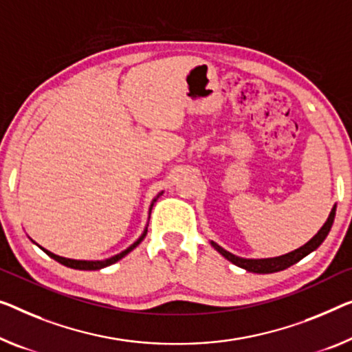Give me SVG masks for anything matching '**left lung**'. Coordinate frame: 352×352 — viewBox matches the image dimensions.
I'll return each instance as SVG.
<instances>
[{
    "mask_svg": "<svg viewBox=\"0 0 352 352\" xmlns=\"http://www.w3.org/2000/svg\"><path fill=\"white\" fill-rule=\"evenodd\" d=\"M335 212H337V206H333L332 210H330L327 221L322 224V228L318 230V234H314V237H311L305 245H302L300 248L291 251V253L283 254V256H276V258H264V259H246V258H240V256H235L232 253H229L228 250H224L223 246H219L218 243H214L213 240H210V245L213 246L214 250L218 251L219 254L224 256L228 261L232 262L237 267H242L246 272H253V274H274V272H280L285 270L287 267H291L298 262L300 259L305 258L307 254H310L311 251H314L321 245L324 240L332 229L333 219H335Z\"/></svg>",
    "mask_w": 352,
    "mask_h": 352,
    "instance_id": "1",
    "label": "left lung"
}]
</instances>
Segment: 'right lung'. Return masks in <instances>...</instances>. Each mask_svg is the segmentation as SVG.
<instances>
[{"label": "right lung", "instance_id": "right-lung-1", "mask_svg": "<svg viewBox=\"0 0 352 352\" xmlns=\"http://www.w3.org/2000/svg\"><path fill=\"white\" fill-rule=\"evenodd\" d=\"M164 192V191H161V192H158L156 194V197L153 199V201H151V204H150V208H148V219H150V213H151V208H153V206H155V202L158 201V197L161 196V194ZM146 230H148V223H146V226H145V229H144V232L140 234V237L135 240V242L133 243V245H129L128 248L126 250H123L122 253H118V254H115V256H112V258H107V259H102V261H82V259H69V258H63V256H58V254H54L52 253V251H49V250H45V248H42V246H39L38 243L36 242H33V240H31V242H33L34 245H38L39 248L44 251V253L47 254V256H50L52 259H55L56 262H60V264H63V265H66V267H69V269H77V270H101V269H104V267H109V265H112V264H115V262H118L120 259H123L126 254H129L131 251H133L135 246H139V243L142 242V240L145 239V235H146Z\"/></svg>", "mask_w": 352, "mask_h": 352}]
</instances>
